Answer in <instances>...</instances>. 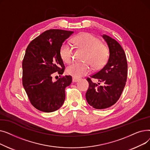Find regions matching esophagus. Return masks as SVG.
Listing matches in <instances>:
<instances>
[{"label":"esophagus","mask_w":150,"mask_h":150,"mask_svg":"<svg viewBox=\"0 0 150 150\" xmlns=\"http://www.w3.org/2000/svg\"><path fill=\"white\" fill-rule=\"evenodd\" d=\"M80 80V78H76V77H75V76H73L72 77V81L74 83L75 82H77Z\"/></svg>","instance_id":"obj_1"}]
</instances>
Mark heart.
Wrapping results in <instances>:
<instances>
[{
	"instance_id": "heart-1",
	"label": "heart",
	"mask_w": 150,
	"mask_h": 150,
	"mask_svg": "<svg viewBox=\"0 0 150 150\" xmlns=\"http://www.w3.org/2000/svg\"><path fill=\"white\" fill-rule=\"evenodd\" d=\"M74 42L80 48L87 51L84 61L89 62L96 69L101 68L106 63L109 57L108 49L101 43L98 38L90 33H84L76 36ZM60 54L65 62H71L73 58V47L69 43L64 44L61 48ZM91 72V67L89 62L73 63L67 68V74L75 77H81Z\"/></svg>"
}]
</instances>
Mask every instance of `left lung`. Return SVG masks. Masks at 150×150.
<instances>
[{
    "mask_svg": "<svg viewBox=\"0 0 150 150\" xmlns=\"http://www.w3.org/2000/svg\"><path fill=\"white\" fill-rule=\"evenodd\" d=\"M108 44L109 56L105 66L91 77L97 79L104 85L93 83L90 78L86 93L88 104L93 108L103 109L111 107L119 99L127 79L128 64L125 52L120 44L106 35H101Z\"/></svg>",
    "mask_w": 150,
    "mask_h": 150,
    "instance_id": "left-lung-1",
    "label": "left lung"
}]
</instances>
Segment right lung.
Instances as JSON below:
<instances>
[{"mask_svg":"<svg viewBox=\"0 0 150 150\" xmlns=\"http://www.w3.org/2000/svg\"><path fill=\"white\" fill-rule=\"evenodd\" d=\"M74 31L47 30L28 45L22 62V84L35 108L45 112L57 111L65 100V88L72 83V76L65 75L52 80L54 72L64 73L61 57L62 43ZM61 76V75H60Z\"/></svg>","mask_w":150,"mask_h":150,"instance_id":"add662e5","label":"right lung"}]
</instances>
